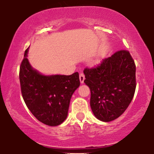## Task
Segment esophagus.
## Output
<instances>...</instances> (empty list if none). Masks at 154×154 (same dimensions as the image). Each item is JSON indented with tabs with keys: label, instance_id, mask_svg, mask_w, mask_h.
Instances as JSON below:
<instances>
[{
	"label": "esophagus",
	"instance_id": "obj_1",
	"mask_svg": "<svg viewBox=\"0 0 154 154\" xmlns=\"http://www.w3.org/2000/svg\"><path fill=\"white\" fill-rule=\"evenodd\" d=\"M85 80V75L83 73L79 74V81H80L81 83L84 82Z\"/></svg>",
	"mask_w": 154,
	"mask_h": 154
}]
</instances>
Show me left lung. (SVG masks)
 Returning <instances> with one entry per match:
<instances>
[{
  "mask_svg": "<svg viewBox=\"0 0 154 154\" xmlns=\"http://www.w3.org/2000/svg\"><path fill=\"white\" fill-rule=\"evenodd\" d=\"M136 66L130 52L116 51L93 68L84 69V82L91 90V107L95 117L111 122L125 112L136 88Z\"/></svg>",
  "mask_w": 154,
  "mask_h": 154,
  "instance_id": "obj_1",
  "label": "left lung"
}]
</instances>
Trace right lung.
Here are the masks:
<instances>
[{
  "label": "right lung",
  "mask_w": 154,
  "mask_h": 154,
  "mask_svg": "<svg viewBox=\"0 0 154 154\" xmlns=\"http://www.w3.org/2000/svg\"><path fill=\"white\" fill-rule=\"evenodd\" d=\"M27 52L28 48L19 69L23 99L37 119L48 126H57L66 119L72 95L80 85L79 73L43 75L29 64Z\"/></svg>",
  "instance_id": "obj_1"
}]
</instances>
